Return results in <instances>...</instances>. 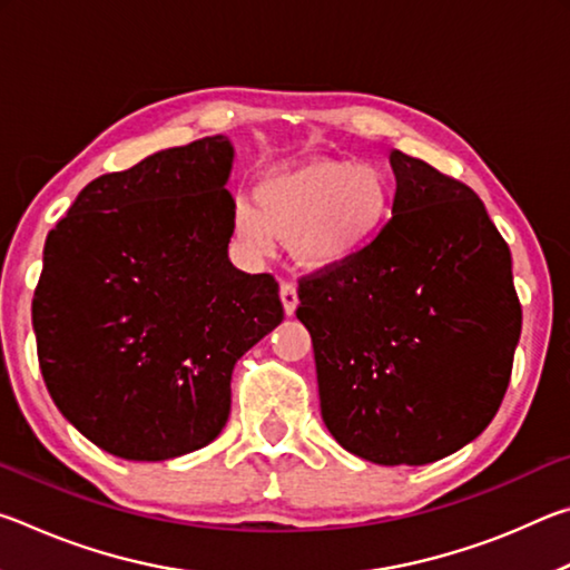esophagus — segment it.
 <instances>
[{
	"label": "esophagus",
	"mask_w": 570,
	"mask_h": 570,
	"mask_svg": "<svg viewBox=\"0 0 570 570\" xmlns=\"http://www.w3.org/2000/svg\"><path fill=\"white\" fill-rule=\"evenodd\" d=\"M278 296H282V304H284V312L292 316L298 306V294H296V286L292 282H282L278 286Z\"/></svg>",
	"instance_id": "34e87169"
}]
</instances>
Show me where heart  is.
Segmentation results:
<instances>
[{"label": "heart", "mask_w": 570, "mask_h": 570, "mask_svg": "<svg viewBox=\"0 0 570 570\" xmlns=\"http://www.w3.org/2000/svg\"><path fill=\"white\" fill-rule=\"evenodd\" d=\"M390 183L377 168L314 158L266 170L254 204L238 198L234 234L250 256H268L276 238L292 240L306 268H332L372 244L390 214Z\"/></svg>", "instance_id": "heart-1"}]
</instances>
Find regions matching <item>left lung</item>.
I'll list each match as a JSON object with an SVG mask.
<instances>
[{"mask_svg": "<svg viewBox=\"0 0 570 570\" xmlns=\"http://www.w3.org/2000/svg\"><path fill=\"white\" fill-rule=\"evenodd\" d=\"M392 218L350 262L298 278L322 417L352 455L428 465L475 440L520 340L510 248L475 190L390 153Z\"/></svg>", "mask_w": 570, "mask_h": 570, "instance_id": "left-lung-1", "label": "left lung"}]
</instances>
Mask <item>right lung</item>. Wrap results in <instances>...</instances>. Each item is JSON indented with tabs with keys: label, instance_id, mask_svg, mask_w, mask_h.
I'll return each instance as SVG.
<instances>
[{
	"label": "right lung",
	"instance_id": "right-lung-1",
	"mask_svg": "<svg viewBox=\"0 0 570 570\" xmlns=\"http://www.w3.org/2000/svg\"><path fill=\"white\" fill-rule=\"evenodd\" d=\"M230 163L228 138L210 135L105 173L45 240L42 377L110 455L156 462L216 440L234 364L284 320L276 278L228 262Z\"/></svg>",
	"mask_w": 570,
	"mask_h": 570
}]
</instances>
